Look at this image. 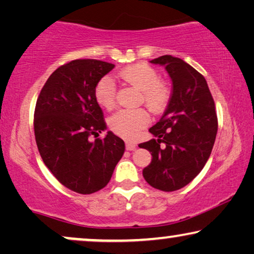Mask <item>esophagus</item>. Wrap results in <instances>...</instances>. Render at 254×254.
<instances>
[{
    "label": "esophagus",
    "mask_w": 254,
    "mask_h": 254,
    "mask_svg": "<svg viewBox=\"0 0 254 254\" xmlns=\"http://www.w3.org/2000/svg\"><path fill=\"white\" fill-rule=\"evenodd\" d=\"M126 149L129 151H133L136 149V144L133 143V142H126Z\"/></svg>",
    "instance_id": "1"
}]
</instances>
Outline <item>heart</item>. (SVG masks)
I'll list each match as a JSON object with an SVG mask.
<instances>
[{
    "instance_id": "1",
    "label": "heart",
    "mask_w": 254,
    "mask_h": 254,
    "mask_svg": "<svg viewBox=\"0 0 254 254\" xmlns=\"http://www.w3.org/2000/svg\"><path fill=\"white\" fill-rule=\"evenodd\" d=\"M119 77L128 84L141 90V102L152 113L162 111L170 99V89L161 81L159 74L150 65L137 64L124 68ZM97 103L106 110L116 105L117 89L113 79L105 76L97 83L95 90ZM148 124V116L143 110H119L109 119L111 130L119 136L133 140Z\"/></svg>"
}]
</instances>
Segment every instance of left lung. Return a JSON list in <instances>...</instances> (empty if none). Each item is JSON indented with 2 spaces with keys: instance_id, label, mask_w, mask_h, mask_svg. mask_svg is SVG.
Masks as SVG:
<instances>
[{
  "instance_id": "left-lung-1",
  "label": "left lung",
  "mask_w": 254,
  "mask_h": 254,
  "mask_svg": "<svg viewBox=\"0 0 254 254\" xmlns=\"http://www.w3.org/2000/svg\"><path fill=\"white\" fill-rule=\"evenodd\" d=\"M150 62L164 65L172 93L161 120L149 129L156 138L138 144L152 156L143 177L154 189L172 192L203 169L216 137L217 116L206 79L192 65L171 55Z\"/></svg>"
}]
</instances>
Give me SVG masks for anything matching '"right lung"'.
<instances>
[{"label": "right lung", "instance_id": "obj_1", "mask_svg": "<svg viewBox=\"0 0 254 254\" xmlns=\"http://www.w3.org/2000/svg\"><path fill=\"white\" fill-rule=\"evenodd\" d=\"M114 68L81 59L59 67L41 89L34 110V136L45 165L67 189L91 194L109 184L125 152V142L107 131L95 97L96 85Z\"/></svg>", "mask_w": 254, "mask_h": 254}]
</instances>
